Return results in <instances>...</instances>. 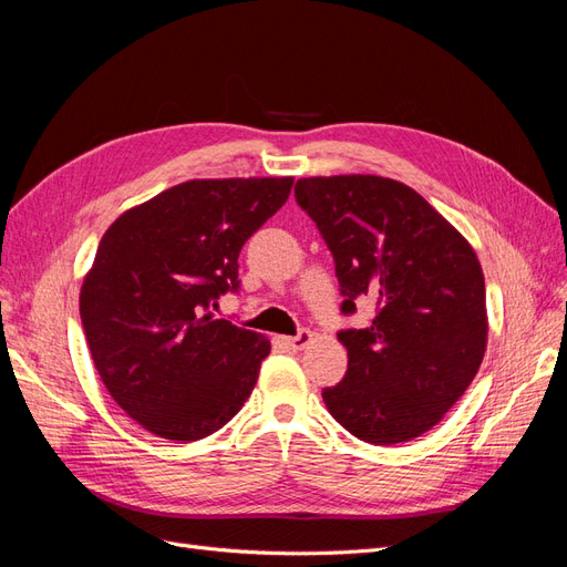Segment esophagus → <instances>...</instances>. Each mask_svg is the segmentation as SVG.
<instances>
[{
	"label": "esophagus",
	"instance_id": "34e87169",
	"mask_svg": "<svg viewBox=\"0 0 567 567\" xmlns=\"http://www.w3.org/2000/svg\"><path fill=\"white\" fill-rule=\"evenodd\" d=\"M284 340H286V346H288V348H293V350H302V348L307 346V342L312 340V333L307 331V329H300L296 336L284 338Z\"/></svg>",
	"mask_w": 567,
	"mask_h": 567
}]
</instances>
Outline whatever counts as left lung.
Instances as JSON below:
<instances>
[{
	"label": "left lung",
	"mask_w": 567,
	"mask_h": 567,
	"mask_svg": "<svg viewBox=\"0 0 567 567\" xmlns=\"http://www.w3.org/2000/svg\"><path fill=\"white\" fill-rule=\"evenodd\" d=\"M296 200L329 246L340 312L371 300L367 329H340L348 371L321 398L371 444L431 431L461 398L487 348L477 255L414 188L375 175L298 179Z\"/></svg>",
	"instance_id": "1"
}]
</instances>
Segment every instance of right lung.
Returning a JSON list of instances; mask_svg holds the SVG:
<instances>
[{
    "mask_svg": "<svg viewBox=\"0 0 567 567\" xmlns=\"http://www.w3.org/2000/svg\"><path fill=\"white\" fill-rule=\"evenodd\" d=\"M293 177L194 179L120 215L80 290V319L111 398L177 442L227 425L269 340L210 307L238 293V252L286 203Z\"/></svg>",
    "mask_w": 567,
    "mask_h": 567,
    "instance_id": "1",
    "label": "right lung"
}]
</instances>
